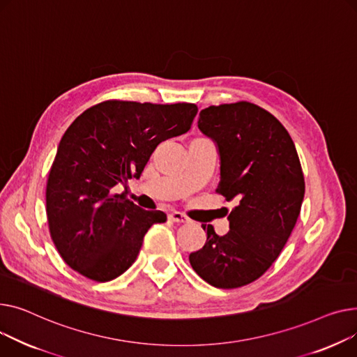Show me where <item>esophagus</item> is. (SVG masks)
Listing matches in <instances>:
<instances>
[{
    "instance_id": "34e87169",
    "label": "esophagus",
    "mask_w": 357,
    "mask_h": 357,
    "mask_svg": "<svg viewBox=\"0 0 357 357\" xmlns=\"http://www.w3.org/2000/svg\"><path fill=\"white\" fill-rule=\"evenodd\" d=\"M169 219L172 220V222H174V223H187L188 222V219L184 216V215H181V213H178V212H173V213H170L169 215Z\"/></svg>"
}]
</instances>
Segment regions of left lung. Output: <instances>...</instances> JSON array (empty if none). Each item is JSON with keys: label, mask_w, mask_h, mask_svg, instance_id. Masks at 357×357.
<instances>
[{"label": "left lung", "mask_w": 357, "mask_h": 357, "mask_svg": "<svg viewBox=\"0 0 357 357\" xmlns=\"http://www.w3.org/2000/svg\"><path fill=\"white\" fill-rule=\"evenodd\" d=\"M197 125L219 146L216 193L238 206L225 236L202 225L206 243L188 261L207 284L239 288L265 274L297 223L305 192L301 162L284 125L255 103L212 105Z\"/></svg>", "instance_id": "1"}]
</instances>
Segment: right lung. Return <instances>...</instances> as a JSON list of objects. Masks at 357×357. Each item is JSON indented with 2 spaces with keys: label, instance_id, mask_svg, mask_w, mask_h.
<instances>
[{
  "label": "right lung",
  "instance_id": "right-lung-1",
  "mask_svg": "<svg viewBox=\"0 0 357 357\" xmlns=\"http://www.w3.org/2000/svg\"><path fill=\"white\" fill-rule=\"evenodd\" d=\"M195 103L109 99L80 114L61 137L46 185L52 241L72 269L112 281L137 259L145 234L164 223L114 187L139 177L161 141L190 130Z\"/></svg>",
  "mask_w": 357,
  "mask_h": 357
}]
</instances>
